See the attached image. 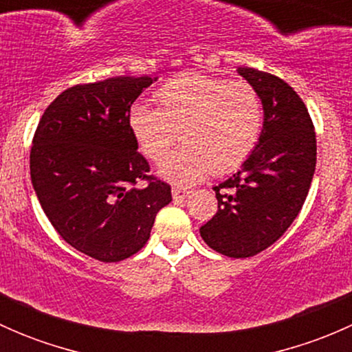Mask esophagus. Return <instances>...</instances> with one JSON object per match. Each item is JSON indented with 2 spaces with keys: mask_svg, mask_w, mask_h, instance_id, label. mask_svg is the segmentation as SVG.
Returning a JSON list of instances; mask_svg holds the SVG:
<instances>
[{
  "mask_svg": "<svg viewBox=\"0 0 352 352\" xmlns=\"http://www.w3.org/2000/svg\"><path fill=\"white\" fill-rule=\"evenodd\" d=\"M189 194H190V190L180 189V187H173L172 189L173 199H186V197H189Z\"/></svg>",
  "mask_w": 352,
  "mask_h": 352,
  "instance_id": "esophagus-1",
  "label": "esophagus"
}]
</instances>
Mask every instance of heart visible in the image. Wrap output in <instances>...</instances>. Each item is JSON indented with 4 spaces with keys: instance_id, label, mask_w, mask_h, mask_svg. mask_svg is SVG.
Masks as SVG:
<instances>
[{
    "instance_id": "1",
    "label": "heart",
    "mask_w": 352,
    "mask_h": 352,
    "mask_svg": "<svg viewBox=\"0 0 352 352\" xmlns=\"http://www.w3.org/2000/svg\"><path fill=\"white\" fill-rule=\"evenodd\" d=\"M158 109L134 104L127 126L140 151L160 162L177 141L184 144L160 165V175L190 186L209 172L225 175L252 153L262 127V102L247 81L184 73L155 94Z\"/></svg>"
}]
</instances>
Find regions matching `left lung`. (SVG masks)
I'll use <instances>...</instances> for the list:
<instances>
[{"mask_svg": "<svg viewBox=\"0 0 352 352\" xmlns=\"http://www.w3.org/2000/svg\"><path fill=\"white\" fill-rule=\"evenodd\" d=\"M257 90L264 124L242 168L212 187L218 211L201 226L212 250L245 258L271 247L301 211L317 163L314 122L296 91L271 73L239 67Z\"/></svg>", "mask_w": 352, "mask_h": 352, "instance_id": "1", "label": "left lung"}]
</instances>
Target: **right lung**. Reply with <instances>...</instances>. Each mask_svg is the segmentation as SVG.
Returning <instances> with one entry per match:
<instances>
[{"label": "right lung", "mask_w": 352, "mask_h": 352, "mask_svg": "<svg viewBox=\"0 0 352 352\" xmlns=\"http://www.w3.org/2000/svg\"><path fill=\"white\" fill-rule=\"evenodd\" d=\"M153 81L116 76L67 88L32 141L30 179L45 216L65 242L100 262L140 252L172 201L168 184L148 175L127 126L131 105Z\"/></svg>", "instance_id": "1"}]
</instances>
